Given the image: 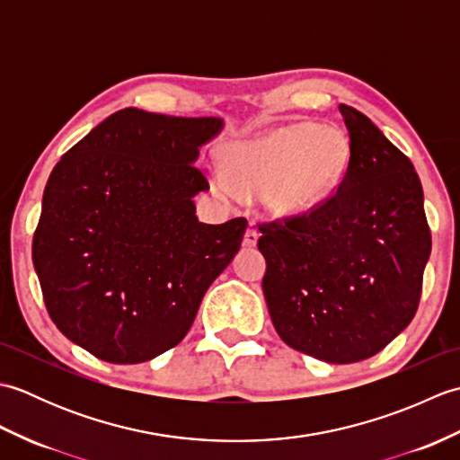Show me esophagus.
<instances>
[{
    "instance_id": "esophagus-1",
    "label": "esophagus",
    "mask_w": 460,
    "mask_h": 460,
    "mask_svg": "<svg viewBox=\"0 0 460 460\" xmlns=\"http://www.w3.org/2000/svg\"><path fill=\"white\" fill-rule=\"evenodd\" d=\"M257 241H259V233L255 229H247L245 237H243V247H247V249L257 247Z\"/></svg>"
}]
</instances>
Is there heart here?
Returning a JSON list of instances; mask_svg holds the SVG:
<instances>
[{"mask_svg":"<svg viewBox=\"0 0 460 460\" xmlns=\"http://www.w3.org/2000/svg\"><path fill=\"white\" fill-rule=\"evenodd\" d=\"M349 155L348 136L334 126L285 124L233 142L225 168L213 170V183L231 199L261 193L272 217L300 219L320 209L338 190Z\"/></svg>","mask_w":460,"mask_h":460,"instance_id":"obj_1","label":"heart"}]
</instances>
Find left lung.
<instances>
[{
	"label": "left lung",
	"mask_w": 460,
	"mask_h": 460,
	"mask_svg": "<svg viewBox=\"0 0 460 460\" xmlns=\"http://www.w3.org/2000/svg\"><path fill=\"white\" fill-rule=\"evenodd\" d=\"M338 111L349 165L314 213L261 227L262 292L280 340L328 364L376 356L413 320L431 233L413 164L367 116Z\"/></svg>",
	"instance_id": "obj_1"
}]
</instances>
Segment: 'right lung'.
<instances>
[{
    "label": "right lung",
    "mask_w": 460,
    "mask_h": 460,
    "mask_svg": "<svg viewBox=\"0 0 460 460\" xmlns=\"http://www.w3.org/2000/svg\"><path fill=\"white\" fill-rule=\"evenodd\" d=\"M215 116L124 109L76 142L43 191L33 265L49 316L111 364H142L180 344L211 282L237 255L247 221L209 225L199 148Z\"/></svg>",
    "instance_id": "1"
}]
</instances>
